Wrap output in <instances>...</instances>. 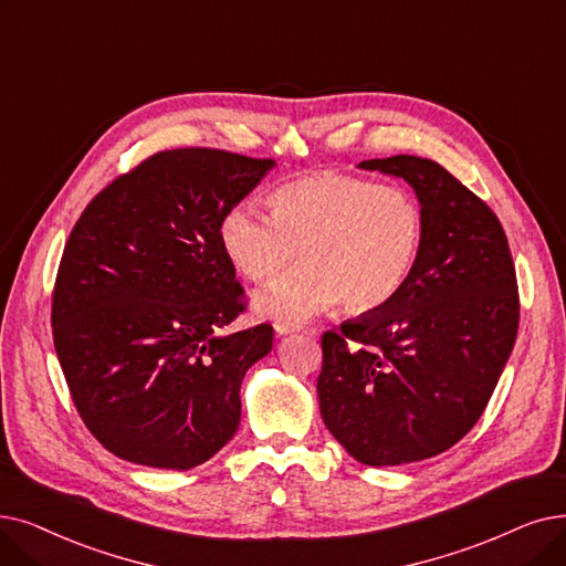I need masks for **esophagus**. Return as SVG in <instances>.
<instances>
[{"instance_id": "1", "label": "esophagus", "mask_w": 566, "mask_h": 566, "mask_svg": "<svg viewBox=\"0 0 566 566\" xmlns=\"http://www.w3.org/2000/svg\"><path fill=\"white\" fill-rule=\"evenodd\" d=\"M301 331V324H289V322H277L275 324V333L282 337V335H291V333H298Z\"/></svg>"}]
</instances>
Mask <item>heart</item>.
Segmentation results:
<instances>
[{
  "label": "heart",
  "mask_w": 566,
  "mask_h": 566,
  "mask_svg": "<svg viewBox=\"0 0 566 566\" xmlns=\"http://www.w3.org/2000/svg\"><path fill=\"white\" fill-rule=\"evenodd\" d=\"M270 217L250 201L219 217L217 240L250 282L277 277L259 291L254 310L277 322H305L344 301L352 312L390 303L421 261L428 219L416 193L400 185L318 170L268 193Z\"/></svg>",
  "instance_id": "b5f03b06"
}]
</instances>
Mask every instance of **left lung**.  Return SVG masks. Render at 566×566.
<instances>
[{
  "label": "left lung",
  "instance_id": "8db88e82",
  "mask_svg": "<svg viewBox=\"0 0 566 566\" xmlns=\"http://www.w3.org/2000/svg\"><path fill=\"white\" fill-rule=\"evenodd\" d=\"M411 185L428 219L411 280L324 333L316 381L331 434L370 467L444 453L474 428L518 333V286L497 214L437 161L367 159Z\"/></svg>",
  "mask_w": 566,
  "mask_h": 566
}]
</instances>
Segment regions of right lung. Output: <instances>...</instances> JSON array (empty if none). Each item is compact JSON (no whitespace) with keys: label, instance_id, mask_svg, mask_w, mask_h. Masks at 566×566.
<instances>
[{"label":"right lung","instance_id":"1","mask_svg":"<svg viewBox=\"0 0 566 566\" xmlns=\"http://www.w3.org/2000/svg\"><path fill=\"white\" fill-rule=\"evenodd\" d=\"M275 166L210 147L157 153L85 208L53 291V339L87 430L122 460L191 470L240 426L244 373L273 326L244 310L219 217Z\"/></svg>","mask_w":566,"mask_h":566}]
</instances>
